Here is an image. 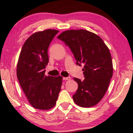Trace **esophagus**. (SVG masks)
<instances>
[{"instance_id":"34e87169","label":"esophagus","mask_w":133,"mask_h":133,"mask_svg":"<svg viewBox=\"0 0 133 133\" xmlns=\"http://www.w3.org/2000/svg\"><path fill=\"white\" fill-rule=\"evenodd\" d=\"M71 79V77H63V80H64V81H66V80H70Z\"/></svg>"}]
</instances>
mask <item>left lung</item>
I'll list each match as a JSON object with an SVG mask.
<instances>
[{
    "instance_id": "left-lung-1",
    "label": "left lung",
    "mask_w": 133,
    "mask_h": 133,
    "mask_svg": "<svg viewBox=\"0 0 133 133\" xmlns=\"http://www.w3.org/2000/svg\"><path fill=\"white\" fill-rule=\"evenodd\" d=\"M57 38L70 48L76 64L84 65L85 79L74 78L78 83L77 91L72 96L74 102L82 107L94 106L106 93L112 76L110 50L99 36L87 30H67Z\"/></svg>"
}]
</instances>
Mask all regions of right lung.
<instances>
[{"label": "right lung", "mask_w": 133, "mask_h": 133, "mask_svg": "<svg viewBox=\"0 0 133 133\" xmlns=\"http://www.w3.org/2000/svg\"><path fill=\"white\" fill-rule=\"evenodd\" d=\"M59 31L46 30L35 32L25 42L20 53L17 77L31 106L48 110L55 106L61 90L62 77L46 76L48 49Z\"/></svg>", "instance_id": "1"}]
</instances>
